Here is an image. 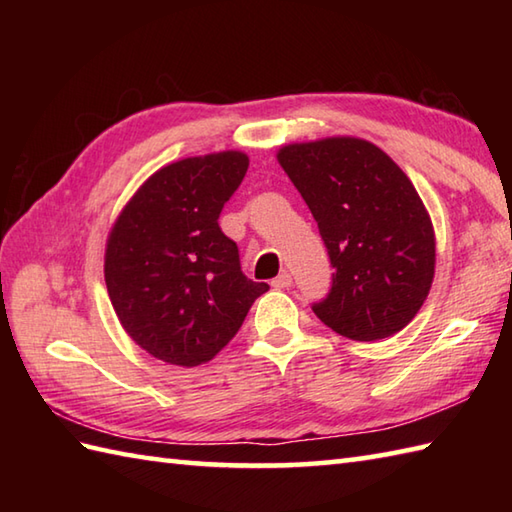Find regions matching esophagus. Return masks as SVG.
I'll use <instances>...</instances> for the list:
<instances>
[{
  "instance_id": "obj_1",
  "label": "esophagus",
  "mask_w": 512,
  "mask_h": 512,
  "mask_svg": "<svg viewBox=\"0 0 512 512\" xmlns=\"http://www.w3.org/2000/svg\"><path fill=\"white\" fill-rule=\"evenodd\" d=\"M270 286H273L275 290L290 288V286H292V275H290V273H281V275H277L273 281H270Z\"/></svg>"
}]
</instances>
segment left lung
Masks as SVG:
<instances>
[{
	"label": "left lung",
	"instance_id": "obj_1",
	"mask_svg": "<svg viewBox=\"0 0 512 512\" xmlns=\"http://www.w3.org/2000/svg\"><path fill=\"white\" fill-rule=\"evenodd\" d=\"M277 160L317 220L334 268L314 314L352 341L400 332L422 308L436 270L431 217L405 171L350 136L286 145Z\"/></svg>",
	"mask_w": 512,
	"mask_h": 512
}]
</instances>
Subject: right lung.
Segmentation results:
<instances>
[{
    "instance_id": "1",
    "label": "right lung",
    "mask_w": 512,
    "mask_h": 512,
    "mask_svg": "<svg viewBox=\"0 0 512 512\" xmlns=\"http://www.w3.org/2000/svg\"><path fill=\"white\" fill-rule=\"evenodd\" d=\"M246 169L242 151L171 162L112 226L107 292L125 332L158 361H211L268 290L242 273L237 244L217 224Z\"/></svg>"
}]
</instances>
